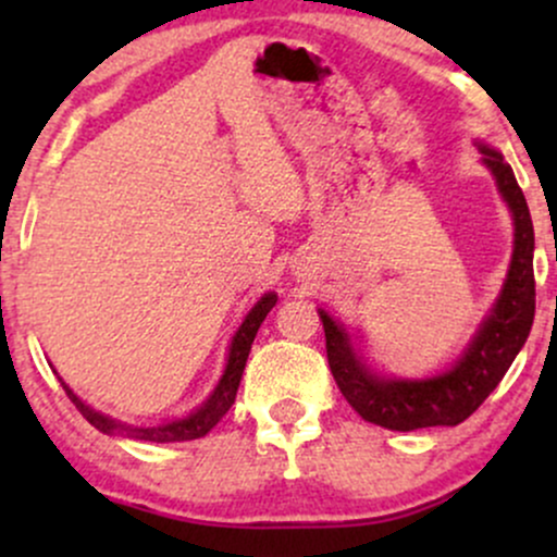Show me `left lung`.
Returning a JSON list of instances; mask_svg holds the SVG:
<instances>
[{"label": "left lung", "mask_w": 557, "mask_h": 557, "mask_svg": "<svg viewBox=\"0 0 557 557\" xmlns=\"http://www.w3.org/2000/svg\"><path fill=\"white\" fill-rule=\"evenodd\" d=\"M482 164L490 170L497 194L513 220V253L500 296L492 304L466 348L445 372L421 376L380 374L363 359L348 324L319 309L327 337V361L345 400L361 419L393 432L424 426H456L482 406L500 385L534 322V227L513 170L497 149L476 140Z\"/></svg>", "instance_id": "left-lung-1"}]
</instances>
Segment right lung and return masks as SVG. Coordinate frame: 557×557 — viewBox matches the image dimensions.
<instances>
[{"label":"right lung","mask_w":557,"mask_h":557,"mask_svg":"<svg viewBox=\"0 0 557 557\" xmlns=\"http://www.w3.org/2000/svg\"><path fill=\"white\" fill-rule=\"evenodd\" d=\"M274 304H277V293L270 290L251 306V311H248L246 319L240 322V327L235 330L233 341H230L227 363H225V372H222V376H220V382H216L212 393H209V398L183 419L164 421V424H157V426L125 424V421H117V419L107 417V413L96 411V408L88 406V403H83L78 395L70 389V385H65L62 380L60 382H62V387H65L67 398L73 400L75 408L83 413V419H86L91 426H96L99 432L112 434V437L146 440V443H185V440H198V437H203V434L212 432L216 426V421L225 417V413L230 411V406L235 403V393H238L243 369H246L248 354H251V343H253V337H257L261 322H264L267 314H270Z\"/></svg>","instance_id":"obj_1"}]
</instances>
